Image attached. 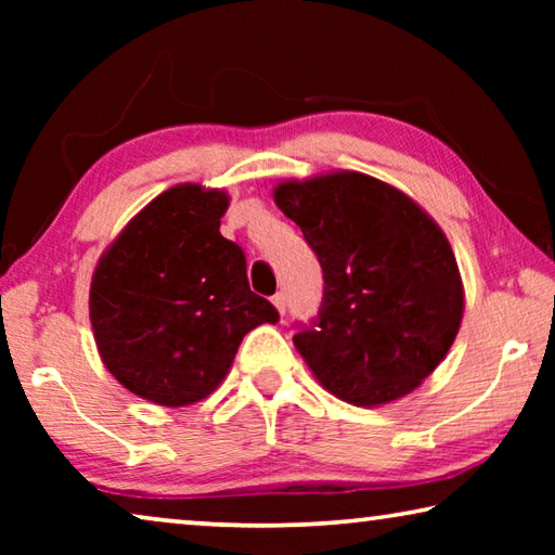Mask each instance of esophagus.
I'll list each match as a JSON object with an SVG mask.
<instances>
[{
    "label": "esophagus",
    "mask_w": 555,
    "mask_h": 555,
    "mask_svg": "<svg viewBox=\"0 0 555 555\" xmlns=\"http://www.w3.org/2000/svg\"><path fill=\"white\" fill-rule=\"evenodd\" d=\"M271 300H274L276 311L284 315L286 313V294H284V291H279V294H274V298H271Z\"/></svg>",
    "instance_id": "34e87169"
}]
</instances>
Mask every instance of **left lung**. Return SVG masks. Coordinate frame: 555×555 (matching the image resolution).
Masks as SVG:
<instances>
[{
	"mask_svg": "<svg viewBox=\"0 0 555 555\" xmlns=\"http://www.w3.org/2000/svg\"><path fill=\"white\" fill-rule=\"evenodd\" d=\"M274 201L323 269V304L294 343L354 406L403 397L434 372L463 321V284L438 224L397 188L343 171L281 183Z\"/></svg>",
	"mask_w": 555,
	"mask_h": 555,
	"instance_id": "8db88e82",
	"label": "left lung"
}]
</instances>
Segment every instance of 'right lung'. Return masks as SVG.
<instances>
[{
	"mask_svg": "<svg viewBox=\"0 0 555 555\" xmlns=\"http://www.w3.org/2000/svg\"><path fill=\"white\" fill-rule=\"evenodd\" d=\"M222 191L176 185L131 220L102 255L90 321L105 367L162 406L218 387L242 337L279 311L247 281V257L220 234Z\"/></svg>",
	"mask_w": 555,
	"mask_h": 555,
	"instance_id": "add662e5",
	"label": "right lung"
}]
</instances>
